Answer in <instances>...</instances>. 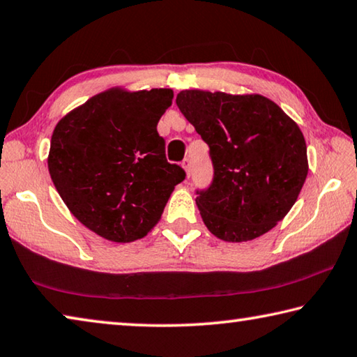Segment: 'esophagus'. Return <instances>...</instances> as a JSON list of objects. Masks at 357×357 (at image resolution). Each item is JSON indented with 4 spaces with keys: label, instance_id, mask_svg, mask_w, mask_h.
Wrapping results in <instances>:
<instances>
[{
    "label": "esophagus",
    "instance_id": "1",
    "mask_svg": "<svg viewBox=\"0 0 357 357\" xmlns=\"http://www.w3.org/2000/svg\"><path fill=\"white\" fill-rule=\"evenodd\" d=\"M181 167L184 168V172H185L187 176H190V168H192V165H190V160H189V159H184V160H183V164H181Z\"/></svg>",
    "mask_w": 357,
    "mask_h": 357
}]
</instances>
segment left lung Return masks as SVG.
I'll return each mask as SVG.
<instances>
[{"instance_id": "obj_1", "label": "left lung", "mask_w": 357, "mask_h": 357, "mask_svg": "<svg viewBox=\"0 0 357 357\" xmlns=\"http://www.w3.org/2000/svg\"><path fill=\"white\" fill-rule=\"evenodd\" d=\"M176 105L211 149L214 181L195 200L206 228L227 243H247L273 229L309 173L296 121L255 93L184 89Z\"/></svg>"}]
</instances>
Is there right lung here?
Returning a JSON list of instances; mask_svg holds the SVG:
<instances>
[{
	"mask_svg": "<svg viewBox=\"0 0 357 357\" xmlns=\"http://www.w3.org/2000/svg\"><path fill=\"white\" fill-rule=\"evenodd\" d=\"M167 88L116 86L58 121L47 165L78 222L112 243H132L160 220L185 173L168 164L157 123L172 105Z\"/></svg>",
	"mask_w": 357,
	"mask_h": 357,
	"instance_id": "right-lung-1",
	"label": "right lung"
}]
</instances>
